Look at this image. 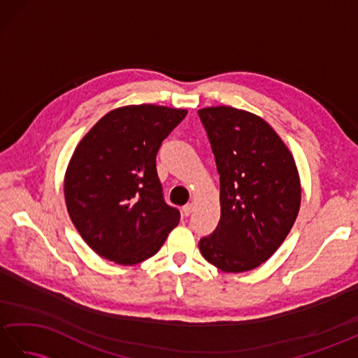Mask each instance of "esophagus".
Here are the masks:
<instances>
[{"instance_id":"34e87169","label":"esophagus","mask_w":358,"mask_h":358,"mask_svg":"<svg viewBox=\"0 0 358 358\" xmlns=\"http://www.w3.org/2000/svg\"><path fill=\"white\" fill-rule=\"evenodd\" d=\"M192 210H194V206H192L191 203H189V204H186V206L183 208V210H181V212H183L185 217H189V215L192 214Z\"/></svg>"}]
</instances>
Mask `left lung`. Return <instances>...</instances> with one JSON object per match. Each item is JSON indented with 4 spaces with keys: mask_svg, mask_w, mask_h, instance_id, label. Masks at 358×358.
I'll list each match as a JSON object with an SVG mask.
<instances>
[{
    "mask_svg": "<svg viewBox=\"0 0 358 358\" xmlns=\"http://www.w3.org/2000/svg\"><path fill=\"white\" fill-rule=\"evenodd\" d=\"M220 175L218 226L199 243L224 272L255 269L281 246L299 215L301 187L292 154L254 113L217 106L199 110Z\"/></svg>",
    "mask_w": 358,
    "mask_h": 358,
    "instance_id": "1",
    "label": "left lung"
}]
</instances>
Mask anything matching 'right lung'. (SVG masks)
I'll use <instances>...</instances> for the list:
<instances>
[{
	"instance_id": "obj_1",
	"label": "right lung",
	"mask_w": 358,
	"mask_h": 358,
	"mask_svg": "<svg viewBox=\"0 0 358 358\" xmlns=\"http://www.w3.org/2000/svg\"><path fill=\"white\" fill-rule=\"evenodd\" d=\"M186 113L155 104L113 109L75 149L64 177L67 212L106 260L144 262L178 224V209L164 201L157 152Z\"/></svg>"
}]
</instances>
